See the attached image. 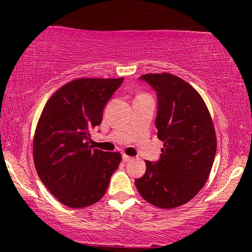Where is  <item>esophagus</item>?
<instances>
[{
  "mask_svg": "<svg viewBox=\"0 0 252 252\" xmlns=\"http://www.w3.org/2000/svg\"><path fill=\"white\" fill-rule=\"evenodd\" d=\"M132 159H133V157L127 156V155H123V160L124 161H129V160H132Z\"/></svg>",
  "mask_w": 252,
  "mask_h": 252,
  "instance_id": "34e87169",
  "label": "esophagus"
}]
</instances>
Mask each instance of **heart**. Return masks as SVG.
Segmentation results:
<instances>
[{"instance_id": "obj_1", "label": "heart", "mask_w": 252, "mask_h": 252, "mask_svg": "<svg viewBox=\"0 0 252 252\" xmlns=\"http://www.w3.org/2000/svg\"><path fill=\"white\" fill-rule=\"evenodd\" d=\"M141 95H142V94H141Z\"/></svg>"}]
</instances>
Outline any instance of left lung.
<instances>
[{
	"mask_svg": "<svg viewBox=\"0 0 252 252\" xmlns=\"http://www.w3.org/2000/svg\"><path fill=\"white\" fill-rule=\"evenodd\" d=\"M157 93L158 139L164 142L159 160H146L135 186L148 203L173 209L190 201L204 187L217 151L211 116L202 96L171 73L141 75Z\"/></svg>",
	"mask_w": 252,
	"mask_h": 252,
	"instance_id": "8db88e82",
	"label": "left lung"
}]
</instances>
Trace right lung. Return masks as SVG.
Listing matches in <instances>:
<instances>
[{
    "label": "right lung",
    "instance_id": "add662e5",
    "mask_svg": "<svg viewBox=\"0 0 252 252\" xmlns=\"http://www.w3.org/2000/svg\"><path fill=\"white\" fill-rule=\"evenodd\" d=\"M124 78L74 79L51 95L33 139L39 178L62 204L79 209L98 202L122 161L119 153L93 149L91 132Z\"/></svg>",
    "mask_w": 252,
    "mask_h": 252
}]
</instances>
